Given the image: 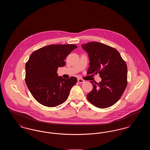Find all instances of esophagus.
Instances as JSON below:
<instances>
[{
  "mask_svg": "<svg viewBox=\"0 0 150 150\" xmlns=\"http://www.w3.org/2000/svg\"><path fill=\"white\" fill-rule=\"evenodd\" d=\"M78 81L79 83H84L85 82V81L81 79H78Z\"/></svg>",
  "mask_w": 150,
  "mask_h": 150,
  "instance_id": "34e87169",
  "label": "esophagus"
}]
</instances>
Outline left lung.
<instances>
[{"mask_svg":"<svg viewBox=\"0 0 150 150\" xmlns=\"http://www.w3.org/2000/svg\"><path fill=\"white\" fill-rule=\"evenodd\" d=\"M90 59L87 74H100L99 83L91 81L92 91L86 96L94 106L105 108L114 105L120 98L127 86V66L119 52L99 42L81 44Z\"/></svg>","mask_w":150,"mask_h":150,"instance_id":"1","label":"left lung"}]
</instances>
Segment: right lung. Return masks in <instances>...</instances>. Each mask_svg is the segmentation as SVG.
Wrapping results in <instances>:
<instances>
[{
    "label": "right lung",
    "mask_w": 150,
    "mask_h": 150,
    "mask_svg": "<svg viewBox=\"0 0 150 150\" xmlns=\"http://www.w3.org/2000/svg\"><path fill=\"white\" fill-rule=\"evenodd\" d=\"M77 47L74 44H52L31 53L25 64V81L39 103L47 107H56L67 99L77 79L58 76L57 69L65 66V58Z\"/></svg>",
    "instance_id": "1"
}]
</instances>
